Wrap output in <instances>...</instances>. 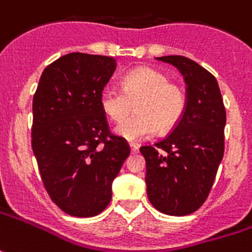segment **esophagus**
<instances>
[{"label": "esophagus", "instance_id": "34e87169", "mask_svg": "<svg viewBox=\"0 0 252 252\" xmlns=\"http://www.w3.org/2000/svg\"><path fill=\"white\" fill-rule=\"evenodd\" d=\"M129 146H131V152L132 153H136L138 152V149H139V146H138V145H135V143H131Z\"/></svg>", "mask_w": 252, "mask_h": 252}]
</instances>
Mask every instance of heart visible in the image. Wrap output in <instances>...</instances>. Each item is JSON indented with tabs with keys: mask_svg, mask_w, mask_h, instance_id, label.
I'll list each match as a JSON object with an SVG mask.
<instances>
[{
	"mask_svg": "<svg viewBox=\"0 0 252 252\" xmlns=\"http://www.w3.org/2000/svg\"><path fill=\"white\" fill-rule=\"evenodd\" d=\"M184 91L166 74L152 68H138L124 76L123 89L107 86L100 93V107L114 123H121L137 107L134 116L116 128V134L129 142L149 138L158 129L170 132L186 110Z\"/></svg>",
	"mask_w": 252,
	"mask_h": 252,
	"instance_id": "b5f03b06",
	"label": "heart"
}]
</instances>
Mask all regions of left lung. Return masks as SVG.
<instances>
[{
  "label": "left lung",
  "mask_w": 252,
  "mask_h": 252,
  "mask_svg": "<svg viewBox=\"0 0 252 252\" xmlns=\"http://www.w3.org/2000/svg\"><path fill=\"white\" fill-rule=\"evenodd\" d=\"M184 76L187 103L174 129L155 145L141 146L146 160V192L161 213L186 216L211 192L224 153L226 110L216 78L183 56L158 57Z\"/></svg>",
  "instance_id": "1"
}]
</instances>
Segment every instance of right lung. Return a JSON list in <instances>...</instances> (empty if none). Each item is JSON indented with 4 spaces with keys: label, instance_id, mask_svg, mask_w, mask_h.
<instances>
[{
    "label": "right lung",
    "instance_id": "1",
    "mask_svg": "<svg viewBox=\"0 0 252 252\" xmlns=\"http://www.w3.org/2000/svg\"><path fill=\"white\" fill-rule=\"evenodd\" d=\"M113 57L71 53L46 66L33 96L32 149L51 201L76 218L96 216L129 145L110 132L100 93L116 71Z\"/></svg>",
    "mask_w": 252,
    "mask_h": 252
}]
</instances>
